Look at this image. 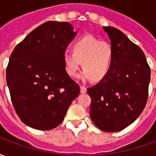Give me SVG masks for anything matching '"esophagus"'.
<instances>
[{
    "label": "esophagus",
    "instance_id": "34e87169",
    "mask_svg": "<svg viewBox=\"0 0 156 156\" xmlns=\"http://www.w3.org/2000/svg\"><path fill=\"white\" fill-rule=\"evenodd\" d=\"M80 92H81V94H85L87 92V88L84 87V86H81L80 87Z\"/></svg>",
    "mask_w": 156,
    "mask_h": 156
}]
</instances>
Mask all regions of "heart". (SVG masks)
Listing matches in <instances>:
<instances>
[{
  "label": "heart",
  "instance_id": "obj_1",
  "mask_svg": "<svg viewBox=\"0 0 156 156\" xmlns=\"http://www.w3.org/2000/svg\"><path fill=\"white\" fill-rule=\"evenodd\" d=\"M113 54L109 43L92 36H85L73 43V52L63 54L65 70L70 77H75L81 62L83 69L81 78L100 82L110 71Z\"/></svg>",
  "mask_w": 156,
  "mask_h": 156
}]
</instances>
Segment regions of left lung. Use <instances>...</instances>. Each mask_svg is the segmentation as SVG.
Masks as SVG:
<instances>
[{"label":"left lung","instance_id":"left-lung-1","mask_svg":"<svg viewBox=\"0 0 156 156\" xmlns=\"http://www.w3.org/2000/svg\"><path fill=\"white\" fill-rule=\"evenodd\" d=\"M113 48L107 77L87 89L91 98L90 117L105 132L124 129L137 119L148 98L151 68L144 51L113 27H104Z\"/></svg>","mask_w":156,"mask_h":156}]
</instances>
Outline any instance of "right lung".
Masks as SVG:
<instances>
[{
    "mask_svg": "<svg viewBox=\"0 0 156 156\" xmlns=\"http://www.w3.org/2000/svg\"><path fill=\"white\" fill-rule=\"evenodd\" d=\"M77 32L68 22L50 21L29 33L10 56L6 83L21 120L49 130L61 124L79 85L65 70L63 54Z\"/></svg>",
    "mask_w": 156,
    "mask_h": 156,
    "instance_id": "obj_1",
    "label": "right lung"
}]
</instances>
